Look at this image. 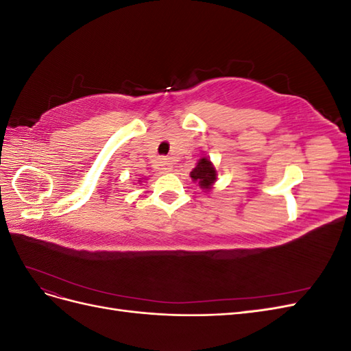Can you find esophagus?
I'll list each match as a JSON object with an SVG mask.
<instances>
[{
    "label": "esophagus",
    "instance_id": "esophagus-1",
    "mask_svg": "<svg viewBox=\"0 0 351 351\" xmlns=\"http://www.w3.org/2000/svg\"><path fill=\"white\" fill-rule=\"evenodd\" d=\"M171 167H173V165H171V161H169L168 158H162L161 161H159V168H161L164 173H169V171H171V169H173Z\"/></svg>",
    "mask_w": 351,
    "mask_h": 351
}]
</instances>
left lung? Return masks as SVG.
Masks as SVG:
<instances>
[{
	"label": "left lung",
	"mask_w": 351,
	"mask_h": 351,
	"mask_svg": "<svg viewBox=\"0 0 351 351\" xmlns=\"http://www.w3.org/2000/svg\"><path fill=\"white\" fill-rule=\"evenodd\" d=\"M190 177H192L195 183L199 184L202 190L210 192V190L214 189L218 174L210 159L206 155H202L199 158V161L196 162V167L190 171Z\"/></svg>",
	"instance_id": "1"
}]
</instances>
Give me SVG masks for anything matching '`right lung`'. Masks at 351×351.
I'll use <instances>...</instances> for the list:
<instances>
[{
    "label": "right lung",
    "instance_id": "obj_1",
    "mask_svg": "<svg viewBox=\"0 0 351 351\" xmlns=\"http://www.w3.org/2000/svg\"><path fill=\"white\" fill-rule=\"evenodd\" d=\"M145 180H147V178H139V183H143Z\"/></svg>",
    "mask_w": 351,
    "mask_h": 351
}]
</instances>
